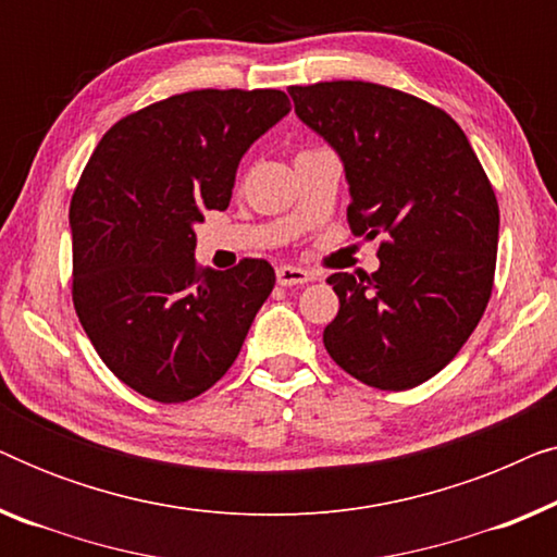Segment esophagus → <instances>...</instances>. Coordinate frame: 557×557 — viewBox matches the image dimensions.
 <instances>
[{
    "mask_svg": "<svg viewBox=\"0 0 557 557\" xmlns=\"http://www.w3.org/2000/svg\"><path fill=\"white\" fill-rule=\"evenodd\" d=\"M276 278L281 286H301V284H309L311 273L304 271V269H296V265H278L276 269Z\"/></svg>",
    "mask_w": 557,
    "mask_h": 557,
    "instance_id": "esophagus-1",
    "label": "esophagus"
}]
</instances>
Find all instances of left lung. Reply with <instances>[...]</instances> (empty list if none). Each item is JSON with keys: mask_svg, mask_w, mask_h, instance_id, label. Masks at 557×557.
<instances>
[{"mask_svg": "<svg viewBox=\"0 0 557 557\" xmlns=\"http://www.w3.org/2000/svg\"><path fill=\"white\" fill-rule=\"evenodd\" d=\"M296 116L337 151L347 223L380 269L332 273L324 347L349 375L408 391L454 360L494 286L499 205L461 126L421 98L364 81L292 86Z\"/></svg>", "mask_w": 557, "mask_h": 557, "instance_id": "1", "label": "left lung"}]
</instances>
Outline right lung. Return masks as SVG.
I'll return each instance as SVG.
<instances>
[{
    "instance_id": "1",
    "label": "right lung",
    "mask_w": 557,
    "mask_h": 557,
    "mask_svg": "<svg viewBox=\"0 0 557 557\" xmlns=\"http://www.w3.org/2000/svg\"><path fill=\"white\" fill-rule=\"evenodd\" d=\"M288 111L284 90H189L128 113L90 154L71 200L73 307L144 398L185 403L215 385L269 299L271 263L200 269L195 225L227 208L240 157Z\"/></svg>"
}]
</instances>
